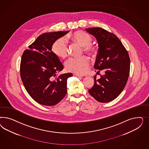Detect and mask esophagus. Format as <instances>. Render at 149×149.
<instances>
[{"label":"esophagus","mask_w":149,"mask_h":149,"mask_svg":"<svg viewBox=\"0 0 149 149\" xmlns=\"http://www.w3.org/2000/svg\"><path fill=\"white\" fill-rule=\"evenodd\" d=\"M73 75H74V76H75V77H82V76L81 75H79V74H77V73L73 74Z\"/></svg>","instance_id":"34e87169"}]
</instances>
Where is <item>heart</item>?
<instances>
[{
	"mask_svg": "<svg viewBox=\"0 0 149 149\" xmlns=\"http://www.w3.org/2000/svg\"><path fill=\"white\" fill-rule=\"evenodd\" d=\"M68 38L74 44L84 47V50L86 53L89 54L95 53V47L92 45V37L88 33L80 31H77L69 36ZM51 49L53 54L60 58H65L68 56V44L63 38L55 41ZM90 64L89 58L86 56H82L80 58L70 59L65 64V67L69 72L83 74L87 72Z\"/></svg>",
	"mask_w": 149,
	"mask_h": 149,
	"instance_id": "obj_1",
	"label": "heart"
}]
</instances>
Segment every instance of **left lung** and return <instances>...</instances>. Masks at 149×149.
I'll list each match as a JSON object with an SVG mask.
<instances>
[{
	"instance_id": "1",
	"label": "left lung",
	"mask_w": 149,
	"mask_h": 149,
	"mask_svg": "<svg viewBox=\"0 0 149 149\" xmlns=\"http://www.w3.org/2000/svg\"><path fill=\"white\" fill-rule=\"evenodd\" d=\"M98 41L99 49L94 68L104 70L100 78H95L93 86L88 92L101 103H107L116 98L126 85L130 71V58L126 48L117 36L103 28L86 29Z\"/></svg>"
}]
</instances>
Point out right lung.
Wrapping results in <instances>:
<instances>
[{
  "mask_svg": "<svg viewBox=\"0 0 149 149\" xmlns=\"http://www.w3.org/2000/svg\"><path fill=\"white\" fill-rule=\"evenodd\" d=\"M69 31L45 33L36 38L26 50L20 64V75L26 90L39 104L53 106L67 94V82L72 73L57 77L63 70L58 57L52 51L54 41Z\"/></svg>",
  "mask_w": 149,
  "mask_h": 149,
  "instance_id": "right-lung-1",
  "label": "right lung"
}]
</instances>
